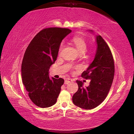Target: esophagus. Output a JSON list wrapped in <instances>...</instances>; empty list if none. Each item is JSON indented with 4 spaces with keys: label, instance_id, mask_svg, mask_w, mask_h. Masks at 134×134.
<instances>
[{
    "label": "esophagus",
    "instance_id": "obj_1",
    "mask_svg": "<svg viewBox=\"0 0 134 134\" xmlns=\"http://www.w3.org/2000/svg\"><path fill=\"white\" fill-rule=\"evenodd\" d=\"M73 81V80L70 79H66V80H65V84H68L69 83L72 82Z\"/></svg>",
    "mask_w": 134,
    "mask_h": 134
}]
</instances>
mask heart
Here are the masks:
<instances>
[{
	"label": "heart",
	"mask_w": 134,
	"mask_h": 134,
	"mask_svg": "<svg viewBox=\"0 0 134 134\" xmlns=\"http://www.w3.org/2000/svg\"><path fill=\"white\" fill-rule=\"evenodd\" d=\"M72 43L76 47V49L78 50L80 54H83L87 49L88 43L87 41H86L84 38L80 36L75 37L72 38ZM64 47V44L61 43L60 46H59V52L60 53Z\"/></svg>",
	"instance_id": "heart-1"
}]
</instances>
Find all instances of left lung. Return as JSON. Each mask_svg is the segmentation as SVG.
<instances>
[{
	"instance_id": "left-lung-1",
	"label": "left lung",
	"mask_w": 134,
	"mask_h": 134,
	"mask_svg": "<svg viewBox=\"0 0 134 134\" xmlns=\"http://www.w3.org/2000/svg\"><path fill=\"white\" fill-rule=\"evenodd\" d=\"M97 47L93 62L81 77L91 79L90 84L84 87V83L77 80L79 89L73 94L74 104L81 108L91 109L99 105L109 93L115 75V65L108 44L100 35H97Z\"/></svg>"
}]
</instances>
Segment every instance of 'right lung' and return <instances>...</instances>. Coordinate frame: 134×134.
Masks as SVG:
<instances>
[{
	"label": "right lung",
	"mask_w": 134,
	"mask_h": 134,
	"mask_svg": "<svg viewBox=\"0 0 134 134\" xmlns=\"http://www.w3.org/2000/svg\"><path fill=\"white\" fill-rule=\"evenodd\" d=\"M71 31L60 27L43 29L26 50L21 68L22 82L30 99L39 107H50L57 102L64 80H50L49 70L56 61L61 41Z\"/></svg>",
	"instance_id": "right-lung-1"
}]
</instances>
